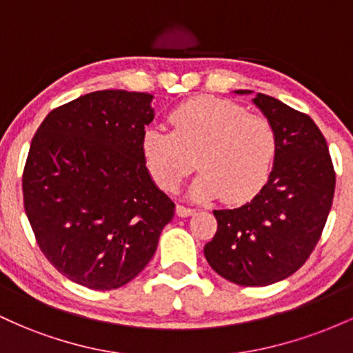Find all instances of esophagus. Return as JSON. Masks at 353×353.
Instances as JSON below:
<instances>
[{"mask_svg":"<svg viewBox=\"0 0 353 353\" xmlns=\"http://www.w3.org/2000/svg\"><path fill=\"white\" fill-rule=\"evenodd\" d=\"M176 212H177V216H181V217H188V216H192V214L196 212V209H192V208H185V205H177V208H176Z\"/></svg>","mask_w":353,"mask_h":353,"instance_id":"34e87169","label":"esophagus"}]
</instances>
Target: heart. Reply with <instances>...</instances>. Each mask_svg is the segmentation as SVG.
Returning <instances> with one entry per match:
<instances>
[{
  "label": "heart",
  "instance_id": "1",
  "mask_svg": "<svg viewBox=\"0 0 353 353\" xmlns=\"http://www.w3.org/2000/svg\"><path fill=\"white\" fill-rule=\"evenodd\" d=\"M169 124L172 132L149 128L141 137L145 169L165 192L181 188L194 159L201 174L189 192L197 201H249L269 179L279 139L267 117L232 101L201 98L171 111Z\"/></svg>",
  "mask_w": 353,
  "mask_h": 353
}]
</instances>
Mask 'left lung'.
Segmentation results:
<instances>
[{
    "mask_svg": "<svg viewBox=\"0 0 353 353\" xmlns=\"http://www.w3.org/2000/svg\"><path fill=\"white\" fill-rule=\"evenodd\" d=\"M252 101L277 131L272 172L250 202L214 210L217 232L204 255L228 281L264 287L297 272L314 252L334 201L335 171L309 116L261 92Z\"/></svg>",
    "mask_w": 353,
    "mask_h": 353,
    "instance_id": "1",
    "label": "left lung"
}]
</instances>
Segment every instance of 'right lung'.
<instances>
[{
  "mask_svg": "<svg viewBox=\"0 0 353 353\" xmlns=\"http://www.w3.org/2000/svg\"><path fill=\"white\" fill-rule=\"evenodd\" d=\"M152 96L104 89L52 109L31 141L23 201L39 249L70 281L111 290L136 277L174 217L141 137Z\"/></svg>",
  "mask_w": 353,
  "mask_h": 353,
  "instance_id": "right-lung-1",
  "label": "right lung"
}]
</instances>
